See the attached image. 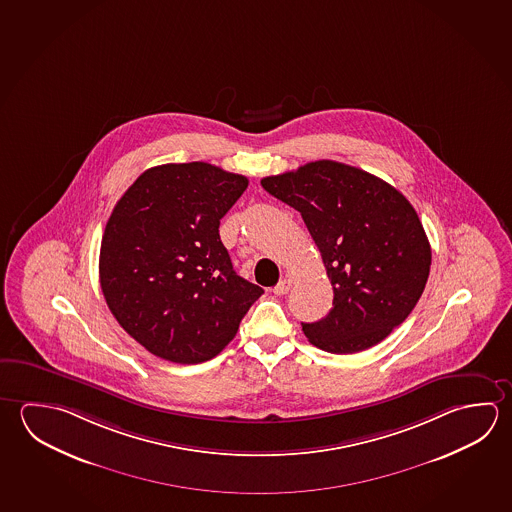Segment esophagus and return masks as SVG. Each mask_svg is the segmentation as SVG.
<instances>
[{
    "instance_id": "obj_1",
    "label": "esophagus",
    "mask_w": 512,
    "mask_h": 512,
    "mask_svg": "<svg viewBox=\"0 0 512 512\" xmlns=\"http://www.w3.org/2000/svg\"><path fill=\"white\" fill-rule=\"evenodd\" d=\"M289 289H291V280H289V278H282L277 286L273 287V293L278 296L286 295Z\"/></svg>"
}]
</instances>
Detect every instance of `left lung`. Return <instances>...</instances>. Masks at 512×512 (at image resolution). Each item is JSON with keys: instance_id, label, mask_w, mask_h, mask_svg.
Masks as SVG:
<instances>
[{"instance_id": "obj_1", "label": "left lung", "mask_w": 512, "mask_h": 512, "mask_svg": "<svg viewBox=\"0 0 512 512\" xmlns=\"http://www.w3.org/2000/svg\"><path fill=\"white\" fill-rule=\"evenodd\" d=\"M260 185L300 212L331 280L332 309L302 323L307 340L332 354L385 340L412 313L430 275V243L410 201L374 174L332 160Z\"/></svg>"}]
</instances>
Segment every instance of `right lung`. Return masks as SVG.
<instances>
[{"label":"right lung","mask_w":512,"mask_h":512,"mask_svg":"<svg viewBox=\"0 0 512 512\" xmlns=\"http://www.w3.org/2000/svg\"><path fill=\"white\" fill-rule=\"evenodd\" d=\"M248 178L205 162L145 171L118 199L100 244V287L122 329L158 358H216L264 289L239 277L219 223Z\"/></svg>","instance_id":"obj_1"}]
</instances>
